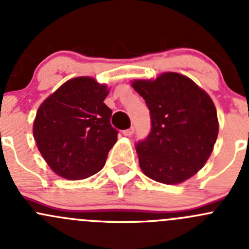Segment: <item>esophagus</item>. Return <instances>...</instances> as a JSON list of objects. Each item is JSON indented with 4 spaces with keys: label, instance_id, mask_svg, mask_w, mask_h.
Here are the masks:
<instances>
[{
    "label": "esophagus",
    "instance_id": "1",
    "mask_svg": "<svg viewBox=\"0 0 249 249\" xmlns=\"http://www.w3.org/2000/svg\"><path fill=\"white\" fill-rule=\"evenodd\" d=\"M134 131H135L134 127H130V129L124 130V131H123V135H124V136H131V135L134 134Z\"/></svg>",
    "mask_w": 249,
    "mask_h": 249
}]
</instances>
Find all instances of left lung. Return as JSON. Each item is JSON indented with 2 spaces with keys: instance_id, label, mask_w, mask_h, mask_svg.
Returning <instances> with one entry per match:
<instances>
[{
  "instance_id": "obj_1",
  "label": "left lung",
  "mask_w": 249,
  "mask_h": 249,
  "mask_svg": "<svg viewBox=\"0 0 249 249\" xmlns=\"http://www.w3.org/2000/svg\"><path fill=\"white\" fill-rule=\"evenodd\" d=\"M132 87L150 112V132L136 143L140 167L147 177L178 184L194 176L210 158L218 136L214 104L190 78L166 72Z\"/></svg>"
}]
</instances>
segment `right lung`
Here are the masks:
<instances>
[{
  "label": "right lung",
  "mask_w": 249,
  "mask_h": 249,
  "mask_svg": "<svg viewBox=\"0 0 249 249\" xmlns=\"http://www.w3.org/2000/svg\"><path fill=\"white\" fill-rule=\"evenodd\" d=\"M108 89L94 78L67 80L37 110L34 137L50 169L66 179H84L105 166L118 131L105 105Z\"/></svg>",
  "instance_id": "obj_1"
}]
</instances>
